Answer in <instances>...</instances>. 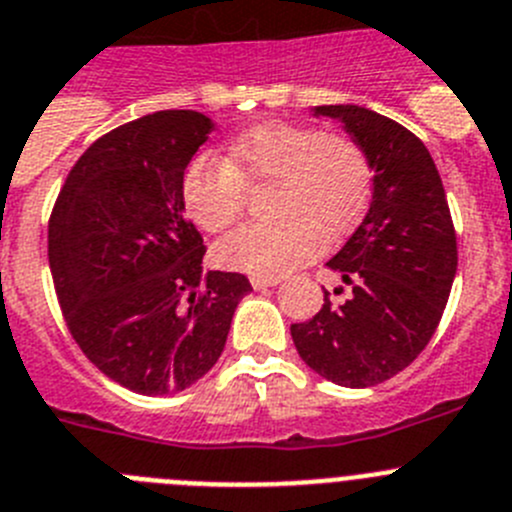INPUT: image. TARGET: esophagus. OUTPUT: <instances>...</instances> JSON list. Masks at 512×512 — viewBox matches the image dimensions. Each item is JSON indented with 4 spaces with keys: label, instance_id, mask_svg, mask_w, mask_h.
<instances>
[{
    "label": "esophagus",
    "instance_id": "1",
    "mask_svg": "<svg viewBox=\"0 0 512 512\" xmlns=\"http://www.w3.org/2000/svg\"><path fill=\"white\" fill-rule=\"evenodd\" d=\"M250 283H252V288H255V290H265V288H273V285H278L280 280L278 278H265V275H252Z\"/></svg>",
    "mask_w": 512,
    "mask_h": 512
}]
</instances>
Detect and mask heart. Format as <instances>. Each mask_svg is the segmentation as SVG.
<instances>
[{"instance_id": "1", "label": "heart", "mask_w": 512, "mask_h": 512, "mask_svg": "<svg viewBox=\"0 0 512 512\" xmlns=\"http://www.w3.org/2000/svg\"><path fill=\"white\" fill-rule=\"evenodd\" d=\"M270 183L273 219L239 227L214 247L227 270L278 278L311 260L316 242L331 245L352 232L372 193L365 150L334 132L306 124L262 122L234 137L222 160L196 158L183 173L188 216L206 232H222L245 206V186Z\"/></svg>"}]
</instances>
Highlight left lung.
Wrapping results in <instances>:
<instances>
[{
    "instance_id": "left-lung-1",
    "label": "left lung",
    "mask_w": 512,
    "mask_h": 512,
    "mask_svg": "<svg viewBox=\"0 0 512 512\" xmlns=\"http://www.w3.org/2000/svg\"><path fill=\"white\" fill-rule=\"evenodd\" d=\"M344 124L372 168V199L326 265L352 288L290 326L301 359L344 388H372L411 365L434 336L457 275V234L434 158L403 124L357 104L313 107Z\"/></svg>"
}]
</instances>
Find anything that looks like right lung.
Here are the masks:
<instances>
[{"label": "right lung", "mask_w": 512, "mask_h": 512, "mask_svg": "<svg viewBox=\"0 0 512 512\" xmlns=\"http://www.w3.org/2000/svg\"><path fill=\"white\" fill-rule=\"evenodd\" d=\"M216 124L165 109L99 137L68 173L48 227L55 293L81 352L140 395L199 382L252 290L204 273V239L186 219L183 173Z\"/></svg>", "instance_id": "obj_1"}]
</instances>
